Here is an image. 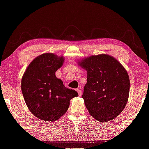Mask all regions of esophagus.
Here are the masks:
<instances>
[{"mask_svg": "<svg viewBox=\"0 0 149 149\" xmlns=\"http://www.w3.org/2000/svg\"><path fill=\"white\" fill-rule=\"evenodd\" d=\"M77 93H78V95L79 96H81V94H82V92H81V90H79V89H77Z\"/></svg>", "mask_w": 149, "mask_h": 149, "instance_id": "1", "label": "esophagus"}]
</instances>
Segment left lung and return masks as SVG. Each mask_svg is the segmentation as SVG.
Returning a JSON list of instances; mask_svg holds the SVG:
<instances>
[{
  "label": "left lung",
  "instance_id": "obj_1",
  "mask_svg": "<svg viewBox=\"0 0 149 149\" xmlns=\"http://www.w3.org/2000/svg\"><path fill=\"white\" fill-rule=\"evenodd\" d=\"M77 63L88 73L82 98L89 114L102 123L115 118L128 100L130 79L127 71L108 54L90 55Z\"/></svg>",
  "mask_w": 149,
  "mask_h": 149
}]
</instances>
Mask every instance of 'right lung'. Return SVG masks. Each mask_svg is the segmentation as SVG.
Segmentation results:
<instances>
[{"instance_id":"right-lung-1","label":"right lung","mask_w":149,"mask_h":149,"mask_svg":"<svg viewBox=\"0 0 149 149\" xmlns=\"http://www.w3.org/2000/svg\"><path fill=\"white\" fill-rule=\"evenodd\" d=\"M63 56L46 53L31 62L21 79V90L29 110L41 120L54 122L68 110L76 91L65 87L55 72L63 65Z\"/></svg>"}]
</instances>
